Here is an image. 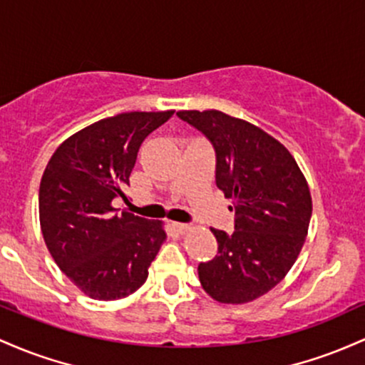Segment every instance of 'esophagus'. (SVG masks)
<instances>
[{
	"mask_svg": "<svg viewBox=\"0 0 365 365\" xmlns=\"http://www.w3.org/2000/svg\"><path fill=\"white\" fill-rule=\"evenodd\" d=\"M174 229L178 232H181V235H184V232L191 231V226L190 224H182V222H174Z\"/></svg>",
	"mask_w": 365,
	"mask_h": 365,
	"instance_id": "obj_1",
	"label": "esophagus"
}]
</instances>
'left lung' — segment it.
Segmentation results:
<instances>
[{
    "label": "left lung",
    "instance_id": "obj_1",
    "mask_svg": "<svg viewBox=\"0 0 365 365\" xmlns=\"http://www.w3.org/2000/svg\"><path fill=\"white\" fill-rule=\"evenodd\" d=\"M178 115L210 139L217 187L235 203V232L210 229L219 248L198 265L200 282L220 304H248L279 284L300 255L312 215L309 184L293 155L243 118L219 110Z\"/></svg>",
    "mask_w": 365,
    "mask_h": 365
}]
</instances>
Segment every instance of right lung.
Masks as SVG:
<instances>
[{"mask_svg": "<svg viewBox=\"0 0 365 365\" xmlns=\"http://www.w3.org/2000/svg\"><path fill=\"white\" fill-rule=\"evenodd\" d=\"M174 113L101 118L55 150L39 186L44 243L61 272L93 300H118L145 284L167 240L162 220L118 212L141 143Z\"/></svg>", "mask_w": 365, "mask_h": 365, "instance_id": "right-lung-1", "label": "right lung"}]
</instances>
